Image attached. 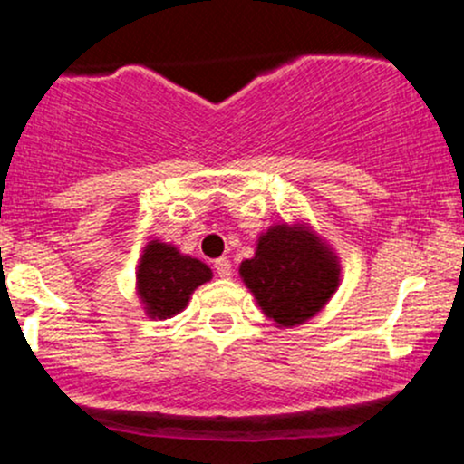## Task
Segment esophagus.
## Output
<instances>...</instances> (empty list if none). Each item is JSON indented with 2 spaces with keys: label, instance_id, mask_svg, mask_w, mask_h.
I'll return each instance as SVG.
<instances>
[{
  "label": "esophagus",
  "instance_id": "esophagus-1",
  "mask_svg": "<svg viewBox=\"0 0 464 464\" xmlns=\"http://www.w3.org/2000/svg\"><path fill=\"white\" fill-rule=\"evenodd\" d=\"M214 268H216V275L222 276V279H228V276H231V262H228L227 257L216 259Z\"/></svg>",
  "mask_w": 464,
  "mask_h": 464
}]
</instances>
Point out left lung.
I'll list each match as a JSON object with an SVG mask.
<instances>
[{
	"instance_id": "8db88e82",
	"label": "left lung",
	"mask_w": 464,
	"mask_h": 464,
	"mask_svg": "<svg viewBox=\"0 0 464 464\" xmlns=\"http://www.w3.org/2000/svg\"><path fill=\"white\" fill-rule=\"evenodd\" d=\"M239 276L276 327H295L316 316L338 290L340 262L310 227L284 222L259 236Z\"/></svg>"
}]
</instances>
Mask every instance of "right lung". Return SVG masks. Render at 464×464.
<instances>
[{"label": "right lung", "instance_id": "right-lung-1", "mask_svg": "<svg viewBox=\"0 0 464 464\" xmlns=\"http://www.w3.org/2000/svg\"><path fill=\"white\" fill-rule=\"evenodd\" d=\"M211 276V268L200 259L183 255L161 239H150L137 266V295L148 316L165 321L183 312L191 292Z\"/></svg>", "mask_w": 464, "mask_h": 464}]
</instances>
